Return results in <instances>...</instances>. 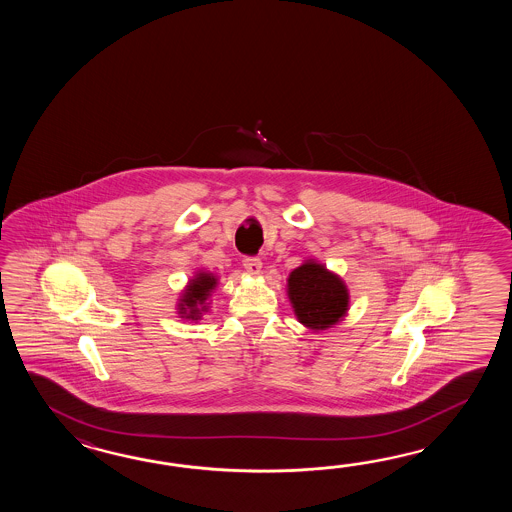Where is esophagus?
I'll return each mask as SVG.
<instances>
[{
	"instance_id": "34e87169",
	"label": "esophagus",
	"mask_w": 512,
	"mask_h": 512,
	"mask_svg": "<svg viewBox=\"0 0 512 512\" xmlns=\"http://www.w3.org/2000/svg\"><path fill=\"white\" fill-rule=\"evenodd\" d=\"M261 265H263V263H261L260 258H256V256H249V258H245V260H243V267H245V271L251 272L254 276H256V274H260Z\"/></svg>"
}]
</instances>
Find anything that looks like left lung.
I'll return each mask as SVG.
<instances>
[{
    "mask_svg": "<svg viewBox=\"0 0 512 512\" xmlns=\"http://www.w3.org/2000/svg\"><path fill=\"white\" fill-rule=\"evenodd\" d=\"M287 296L300 324L324 331L348 315V285L326 265L305 260L287 278Z\"/></svg>",
    "mask_w": 512,
    "mask_h": 512,
    "instance_id": "1",
    "label": "left lung"
}]
</instances>
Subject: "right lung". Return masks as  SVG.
Instances as JSON below:
<instances>
[{
    "label": "right lung",
    "instance_id": "add662e5",
    "mask_svg": "<svg viewBox=\"0 0 512 512\" xmlns=\"http://www.w3.org/2000/svg\"><path fill=\"white\" fill-rule=\"evenodd\" d=\"M218 278L212 272L197 271L196 276L188 282L181 293L177 313L186 320H201L203 313L208 311V298L214 293Z\"/></svg>",
    "mask_w": 512,
    "mask_h": 512
}]
</instances>
